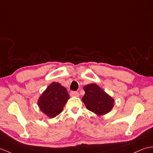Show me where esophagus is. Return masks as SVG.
Returning <instances> with one entry per match:
<instances>
[{"label":"esophagus","mask_w":153,"mask_h":153,"mask_svg":"<svg viewBox=\"0 0 153 153\" xmlns=\"http://www.w3.org/2000/svg\"><path fill=\"white\" fill-rule=\"evenodd\" d=\"M70 95L71 97H79V93L78 91H71Z\"/></svg>","instance_id":"34e87169"}]
</instances>
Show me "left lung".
I'll return each instance as SVG.
<instances>
[{
	"mask_svg": "<svg viewBox=\"0 0 153 153\" xmlns=\"http://www.w3.org/2000/svg\"><path fill=\"white\" fill-rule=\"evenodd\" d=\"M85 94L82 99L87 108L98 115L108 113L114 107V99L95 84L84 87Z\"/></svg>",
	"mask_w": 153,
	"mask_h": 153,
	"instance_id": "1",
	"label": "left lung"
}]
</instances>
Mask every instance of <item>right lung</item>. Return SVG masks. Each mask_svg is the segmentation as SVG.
Returning <instances> with one entry per match:
<instances>
[{"mask_svg": "<svg viewBox=\"0 0 153 153\" xmlns=\"http://www.w3.org/2000/svg\"><path fill=\"white\" fill-rule=\"evenodd\" d=\"M69 99L67 89L58 82H53L47 88L38 100L40 110L50 118L60 114Z\"/></svg>", "mask_w": 153, "mask_h": 153, "instance_id": "1", "label": "right lung"}]
</instances>
